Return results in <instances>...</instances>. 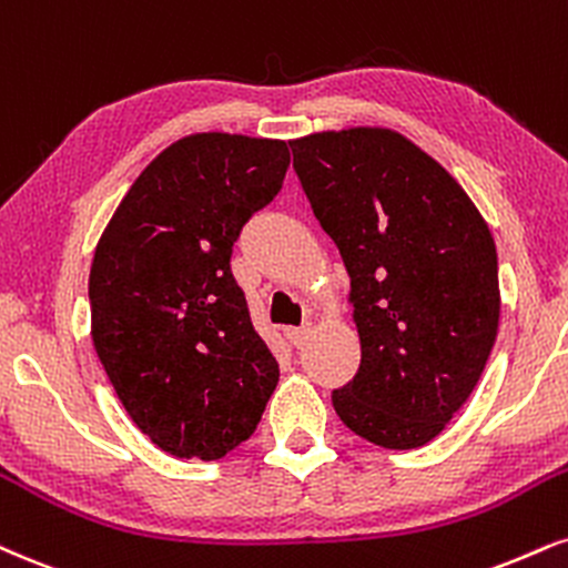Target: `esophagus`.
<instances>
[{
	"label": "esophagus",
	"mask_w": 568,
	"mask_h": 568,
	"mask_svg": "<svg viewBox=\"0 0 568 568\" xmlns=\"http://www.w3.org/2000/svg\"><path fill=\"white\" fill-rule=\"evenodd\" d=\"M283 333L293 346H302L306 336H310V325H288V327H283Z\"/></svg>",
	"instance_id": "1"
}]
</instances>
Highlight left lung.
<instances>
[{
  "label": "left lung",
  "mask_w": 568,
  "mask_h": 568,
  "mask_svg": "<svg viewBox=\"0 0 568 568\" xmlns=\"http://www.w3.org/2000/svg\"><path fill=\"white\" fill-rule=\"evenodd\" d=\"M310 206L352 277L359 371L338 418L388 449L432 442L479 384L500 323L497 251L463 187L388 129L291 142Z\"/></svg>",
  "instance_id": "8db88e82"
}]
</instances>
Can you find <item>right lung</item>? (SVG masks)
<instances>
[{
    "instance_id": "right-lung-1",
    "label": "right lung",
    "mask_w": 568,
    "mask_h": 568,
    "mask_svg": "<svg viewBox=\"0 0 568 568\" xmlns=\"http://www.w3.org/2000/svg\"><path fill=\"white\" fill-rule=\"evenodd\" d=\"M283 140L193 134L136 176L89 272L92 341L121 405L174 457L256 432L280 371L232 277L243 224L283 187Z\"/></svg>"
}]
</instances>
